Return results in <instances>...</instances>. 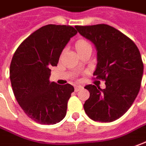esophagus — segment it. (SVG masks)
<instances>
[{"mask_svg":"<svg viewBox=\"0 0 146 146\" xmlns=\"http://www.w3.org/2000/svg\"><path fill=\"white\" fill-rule=\"evenodd\" d=\"M81 89H83V86H75V92H78V91L81 90Z\"/></svg>","mask_w":146,"mask_h":146,"instance_id":"1","label":"esophagus"}]
</instances>
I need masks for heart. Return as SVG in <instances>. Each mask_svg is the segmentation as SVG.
Instances as JSON below:
<instances>
[{"label":"heart","mask_w":146,"mask_h":146,"mask_svg":"<svg viewBox=\"0 0 146 146\" xmlns=\"http://www.w3.org/2000/svg\"><path fill=\"white\" fill-rule=\"evenodd\" d=\"M90 48H91V46H90V43L84 39H79L75 43V48L79 55L84 52L86 49Z\"/></svg>","instance_id":"obj_1"}]
</instances>
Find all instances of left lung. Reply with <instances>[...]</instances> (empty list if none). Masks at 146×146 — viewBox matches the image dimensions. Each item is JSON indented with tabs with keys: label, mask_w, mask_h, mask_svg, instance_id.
Segmentation results:
<instances>
[{
	"label": "left lung",
	"mask_w": 146,
	"mask_h": 146,
	"mask_svg": "<svg viewBox=\"0 0 146 146\" xmlns=\"http://www.w3.org/2000/svg\"><path fill=\"white\" fill-rule=\"evenodd\" d=\"M97 50V66L93 75L106 81V88L86 85L90 97L83 107L90 119L111 122L129 109L137 96L143 75L140 52L129 37L110 25L75 26Z\"/></svg>",
	"instance_id": "1"
}]
</instances>
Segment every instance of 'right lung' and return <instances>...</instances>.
<instances>
[{"mask_svg": "<svg viewBox=\"0 0 146 146\" xmlns=\"http://www.w3.org/2000/svg\"><path fill=\"white\" fill-rule=\"evenodd\" d=\"M76 33L70 25H45L27 37L13 56L9 73L15 98L38 123L53 125L66 116L74 87L51 83L49 67L57 66L63 48Z\"/></svg>", "mask_w": 146, "mask_h": 146, "instance_id": "add662e5", "label": "right lung"}]
</instances>
